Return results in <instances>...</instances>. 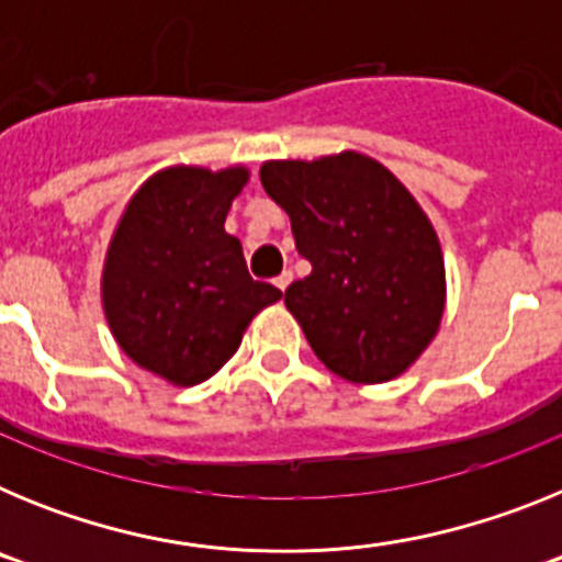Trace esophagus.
<instances>
[{"instance_id":"1","label":"esophagus","mask_w":562,"mask_h":562,"mask_svg":"<svg viewBox=\"0 0 562 562\" xmlns=\"http://www.w3.org/2000/svg\"><path fill=\"white\" fill-rule=\"evenodd\" d=\"M290 284H292V272H290V270H284V272H281V276L276 278V286H278V290H281V292H284Z\"/></svg>"}]
</instances>
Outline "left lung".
<instances>
[{
    "label": "left lung",
    "mask_w": 562,
    "mask_h": 562,
    "mask_svg": "<svg viewBox=\"0 0 562 562\" xmlns=\"http://www.w3.org/2000/svg\"><path fill=\"white\" fill-rule=\"evenodd\" d=\"M261 186L312 265L284 304L317 360L362 385L408 371L439 331L448 297L439 236L414 193L360 151L270 160Z\"/></svg>",
    "instance_id": "1"
}]
</instances>
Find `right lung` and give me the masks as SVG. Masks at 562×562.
I'll return each mask as SVG.
<instances>
[{
	"label": "right lung",
	"mask_w": 562,
	"mask_h": 562,
	"mask_svg": "<svg viewBox=\"0 0 562 562\" xmlns=\"http://www.w3.org/2000/svg\"><path fill=\"white\" fill-rule=\"evenodd\" d=\"M245 166H171L151 173L109 241L101 304L114 340L177 389L200 385L236 355L247 326L281 290L252 281L227 211Z\"/></svg>",
	"instance_id": "right-lung-1"
}]
</instances>
